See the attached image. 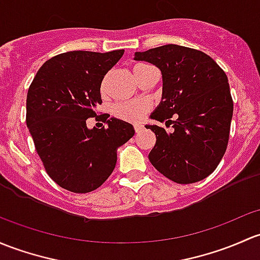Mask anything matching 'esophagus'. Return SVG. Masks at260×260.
<instances>
[{"instance_id":"1","label":"esophagus","mask_w":260,"mask_h":260,"mask_svg":"<svg viewBox=\"0 0 260 260\" xmlns=\"http://www.w3.org/2000/svg\"><path fill=\"white\" fill-rule=\"evenodd\" d=\"M135 131L136 133H141L143 131V125L142 124H135Z\"/></svg>"}]
</instances>
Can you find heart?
I'll return each mask as SVG.
<instances>
[{"label": "heart", "instance_id": "heart-1", "mask_svg": "<svg viewBox=\"0 0 260 260\" xmlns=\"http://www.w3.org/2000/svg\"><path fill=\"white\" fill-rule=\"evenodd\" d=\"M151 68V66L144 64V63H136L133 66V75H135L136 81L138 80L139 76ZM102 91H105V82L102 83ZM149 103L144 100H137V101H131V102H123L117 103L113 107L114 116L118 118L124 119V121L129 122H137L143 117L144 113L149 111Z\"/></svg>", "mask_w": 260, "mask_h": 260}]
</instances>
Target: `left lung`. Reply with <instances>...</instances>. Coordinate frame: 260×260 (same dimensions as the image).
Segmentation results:
<instances>
[{
  "mask_svg": "<svg viewBox=\"0 0 260 260\" xmlns=\"http://www.w3.org/2000/svg\"><path fill=\"white\" fill-rule=\"evenodd\" d=\"M135 59L160 70L162 101L151 118L173 124L171 132L146 125L157 137L148 155L153 167L179 184L207 178L222 160L229 139L233 100L226 75L204 52L178 45L136 52Z\"/></svg>",
  "mask_w": 260,
  "mask_h": 260,
  "instance_id": "1",
  "label": "left lung"
}]
</instances>
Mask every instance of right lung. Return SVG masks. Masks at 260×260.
Masks as SVG:
<instances>
[{
  "label": "right lung",
  "mask_w": 260,
  "mask_h": 260,
  "mask_svg": "<svg viewBox=\"0 0 260 260\" xmlns=\"http://www.w3.org/2000/svg\"><path fill=\"white\" fill-rule=\"evenodd\" d=\"M124 50L71 51L42 64L28 88L26 123L46 172L59 187L88 193L107 180L117 149L135 136L131 123L106 117L107 128H88L102 103L101 83Z\"/></svg>",
  "instance_id": "1"
}]
</instances>
